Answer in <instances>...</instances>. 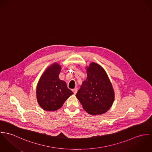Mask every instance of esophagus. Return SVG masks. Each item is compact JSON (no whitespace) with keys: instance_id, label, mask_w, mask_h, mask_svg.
<instances>
[{"instance_id":"34e87169","label":"esophagus","mask_w":152,"mask_h":152,"mask_svg":"<svg viewBox=\"0 0 152 152\" xmlns=\"http://www.w3.org/2000/svg\"><path fill=\"white\" fill-rule=\"evenodd\" d=\"M72 91H73L74 94H76V93H77V88H74V89L72 90Z\"/></svg>"}]
</instances>
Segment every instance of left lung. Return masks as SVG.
<instances>
[{
  "instance_id": "1",
  "label": "left lung",
  "mask_w": 152,
  "mask_h": 152,
  "mask_svg": "<svg viewBox=\"0 0 152 152\" xmlns=\"http://www.w3.org/2000/svg\"><path fill=\"white\" fill-rule=\"evenodd\" d=\"M87 79L76 96L84 110L93 115L106 113L112 106L115 94L105 70L95 62L86 68Z\"/></svg>"
}]
</instances>
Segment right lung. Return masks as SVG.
Masks as SVG:
<instances>
[{"label": "right lung", "mask_w": 152, "mask_h": 152, "mask_svg": "<svg viewBox=\"0 0 152 152\" xmlns=\"http://www.w3.org/2000/svg\"><path fill=\"white\" fill-rule=\"evenodd\" d=\"M61 66L57 63L52 64L40 77L37 86V99L39 106L45 111L58 110L73 94L65 82L59 78Z\"/></svg>", "instance_id": "add662e5"}]
</instances>
